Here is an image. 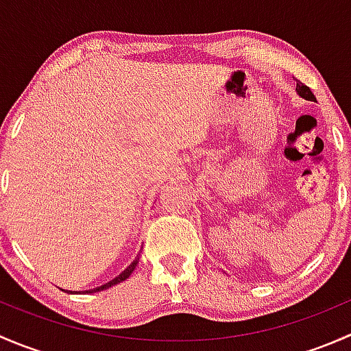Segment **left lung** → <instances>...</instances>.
Masks as SVG:
<instances>
[{
  "label": "left lung",
  "mask_w": 351,
  "mask_h": 351,
  "mask_svg": "<svg viewBox=\"0 0 351 351\" xmlns=\"http://www.w3.org/2000/svg\"><path fill=\"white\" fill-rule=\"evenodd\" d=\"M295 91H297V95H299L300 98H304V100H309V101L316 100V97H314V95H313V91H311L309 88L306 86V84L300 83V81H297Z\"/></svg>",
  "instance_id": "8db88e82"
}]
</instances>
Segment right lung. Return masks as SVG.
Instances as JSON below:
<instances>
[{"label": "right lung", "mask_w": 351, "mask_h": 351, "mask_svg": "<svg viewBox=\"0 0 351 351\" xmlns=\"http://www.w3.org/2000/svg\"><path fill=\"white\" fill-rule=\"evenodd\" d=\"M137 263H139V256L136 258V260L132 261V263L129 265V267L125 268V270L122 271V274L120 275H117L115 278H112V280L110 282H107V284H104V285H100V287H95V289H90V290H84L83 293H95V292H101V290H105V289H110V287H113V285H117V284H120V282H123V280H127V278L130 277V275H132V271L136 270V267H137ZM77 293V292H76Z\"/></svg>", "instance_id": "1"}]
</instances>
